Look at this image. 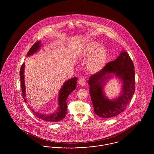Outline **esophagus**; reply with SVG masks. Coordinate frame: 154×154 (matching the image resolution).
<instances>
[{
    "mask_svg": "<svg viewBox=\"0 0 154 154\" xmlns=\"http://www.w3.org/2000/svg\"><path fill=\"white\" fill-rule=\"evenodd\" d=\"M79 84L81 86H84L86 83V80L84 78H81L79 80Z\"/></svg>",
    "mask_w": 154,
    "mask_h": 154,
    "instance_id": "esophagus-1",
    "label": "esophagus"
}]
</instances>
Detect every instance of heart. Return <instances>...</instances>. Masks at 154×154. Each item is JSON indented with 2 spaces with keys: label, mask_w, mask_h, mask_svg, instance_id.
Instances as JSON below:
<instances>
[{
  "label": "heart",
  "mask_w": 154,
  "mask_h": 154,
  "mask_svg": "<svg viewBox=\"0 0 154 154\" xmlns=\"http://www.w3.org/2000/svg\"><path fill=\"white\" fill-rule=\"evenodd\" d=\"M78 55L81 58L91 55L88 60L87 66L94 72L101 70L108 58L106 48L100 46V44L95 41H91L84 44L78 52Z\"/></svg>",
  "instance_id": "heart-1"
}]
</instances>
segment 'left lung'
<instances>
[{
  "label": "left lung",
  "instance_id": "8db88e82",
  "mask_svg": "<svg viewBox=\"0 0 154 154\" xmlns=\"http://www.w3.org/2000/svg\"><path fill=\"white\" fill-rule=\"evenodd\" d=\"M132 59L122 51L114 61L107 63L88 80L89 94L96 114L103 118L118 116L124 111L132 99L135 91V72ZM114 75L122 82V90L117 98L109 100L105 95L103 87Z\"/></svg>",
  "mask_w": 154,
  "mask_h": 154
}]
</instances>
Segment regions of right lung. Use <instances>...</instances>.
<instances>
[{"mask_svg":"<svg viewBox=\"0 0 154 154\" xmlns=\"http://www.w3.org/2000/svg\"><path fill=\"white\" fill-rule=\"evenodd\" d=\"M42 46L41 41H38L36 43L33 44L32 47L30 48L29 51L27 54V57H30L33 54H35L38 51ZM24 69H25V62L23 63L21 68L20 69V80L21 84V89L23 97L25 102H26V89L24 80ZM77 77H74L70 79L64 83L61 89L59 92L58 97V104L57 107L55 110L52 112H40L35 110L33 108L28 105L30 109L32 112L40 119L46 121L48 122H58L59 121L62 120L66 117L67 113V104L66 100L68 96L70 94L73 92L76 88L77 85Z\"/></svg>","mask_w":154,"mask_h":154,"instance_id":"right-lung-1","label":"right lung"}]
</instances>
